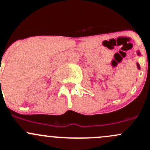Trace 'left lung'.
<instances>
[{
    "label": "left lung",
    "instance_id": "obj_1",
    "mask_svg": "<svg viewBox=\"0 0 150 150\" xmlns=\"http://www.w3.org/2000/svg\"><path fill=\"white\" fill-rule=\"evenodd\" d=\"M137 55H138V56H140V53H139V51H137ZM137 68H138V69H140V67H139V64H138V63H137Z\"/></svg>",
    "mask_w": 150,
    "mask_h": 150
}]
</instances>
